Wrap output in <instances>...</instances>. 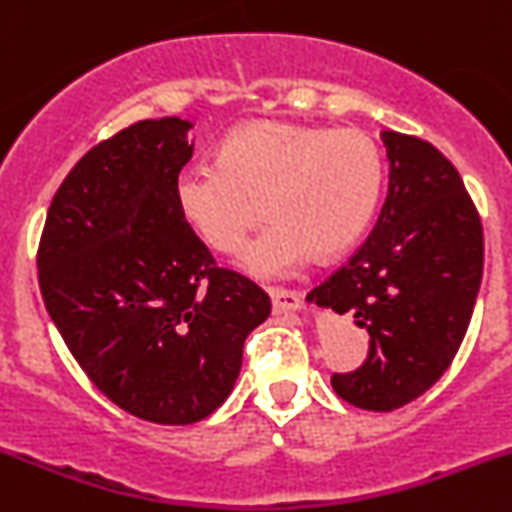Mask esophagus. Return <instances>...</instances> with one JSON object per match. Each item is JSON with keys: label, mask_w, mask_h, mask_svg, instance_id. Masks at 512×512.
<instances>
[{"label": "esophagus", "mask_w": 512, "mask_h": 512, "mask_svg": "<svg viewBox=\"0 0 512 512\" xmlns=\"http://www.w3.org/2000/svg\"><path fill=\"white\" fill-rule=\"evenodd\" d=\"M270 300H272V310H275L278 315L295 313V310H300V305H303L300 293H295V290H285V288H270Z\"/></svg>", "instance_id": "obj_1"}]
</instances>
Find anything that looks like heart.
<instances>
[{"label":"heart","mask_w":512,"mask_h":512,"mask_svg":"<svg viewBox=\"0 0 512 512\" xmlns=\"http://www.w3.org/2000/svg\"><path fill=\"white\" fill-rule=\"evenodd\" d=\"M384 184L374 138L358 128L252 121L234 128L214 164H186L174 202L186 227L217 252H234L265 202L272 224L242 247L255 278H285L315 257L333 260L366 232Z\"/></svg>","instance_id":"b5f03b06"}]
</instances>
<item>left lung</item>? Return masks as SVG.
<instances>
[{
  "label": "left lung",
  "mask_w": 512,
  "mask_h": 512,
  "mask_svg": "<svg viewBox=\"0 0 512 512\" xmlns=\"http://www.w3.org/2000/svg\"><path fill=\"white\" fill-rule=\"evenodd\" d=\"M389 191L369 240L308 300L356 318L369 356L333 374L341 399L391 412L422 396L452 364L482 280V224L462 176L432 143L381 131Z\"/></svg>",
  "instance_id": "left-lung-1"
}]
</instances>
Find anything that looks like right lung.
Here are the masks:
<instances>
[{
  "label": "right lung",
  "instance_id": "obj_1",
  "mask_svg": "<svg viewBox=\"0 0 512 512\" xmlns=\"http://www.w3.org/2000/svg\"><path fill=\"white\" fill-rule=\"evenodd\" d=\"M194 123L138 121L98 143L57 189L37 270L70 353L123 412L156 424L209 417L270 315L252 280L214 267L174 202Z\"/></svg>",
  "mask_w": 512,
  "mask_h": 512
}]
</instances>
